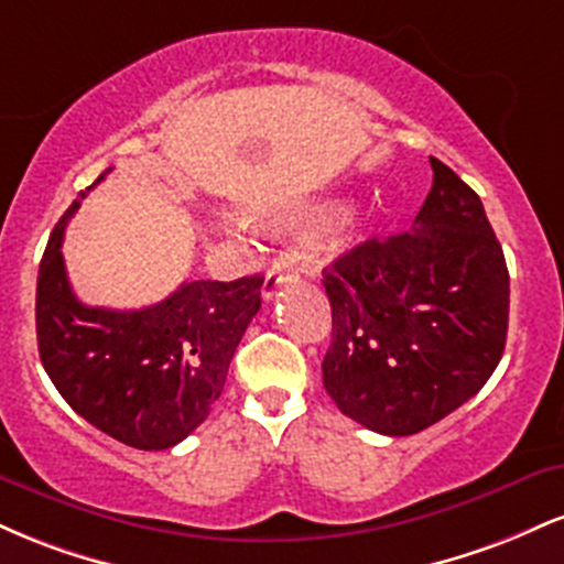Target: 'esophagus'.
Returning a JSON list of instances; mask_svg holds the SVG:
<instances>
[{
  "mask_svg": "<svg viewBox=\"0 0 564 564\" xmlns=\"http://www.w3.org/2000/svg\"><path fill=\"white\" fill-rule=\"evenodd\" d=\"M291 281V264L289 260H278L273 268L268 270V275H264V283H262V296L264 302H270L275 296V291L283 286V283Z\"/></svg>",
  "mask_w": 564,
  "mask_h": 564,
  "instance_id": "34e87169",
  "label": "esophagus"
}]
</instances>
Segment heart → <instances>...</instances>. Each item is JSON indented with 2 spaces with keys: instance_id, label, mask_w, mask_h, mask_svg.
Wrapping results in <instances>:
<instances>
[{
  "instance_id": "heart-1",
  "label": "heart",
  "mask_w": 564,
  "mask_h": 564,
  "mask_svg": "<svg viewBox=\"0 0 564 564\" xmlns=\"http://www.w3.org/2000/svg\"><path fill=\"white\" fill-rule=\"evenodd\" d=\"M336 215H339V204H336V200H323V204H313L307 206V209L294 212V215H289L281 225L283 228H318V225L332 223ZM352 230H355V219H347V223L341 225L339 236H334L332 241L326 243L323 254L334 257L339 254V251H345L349 241H352Z\"/></svg>"
}]
</instances>
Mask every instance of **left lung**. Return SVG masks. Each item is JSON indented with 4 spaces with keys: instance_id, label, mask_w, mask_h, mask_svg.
<instances>
[{
    "instance_id": "left-lung-1",
    "label": "left lung",
    "mask_w": 564,
    "mask_h": 564,
    "mask_svg": "<svg viewBox=\"0 0 564 564\" xmlns=\"http://www.w3.org/2000/svg\"><path fill=\"white\" fill-rule=\"evenodd\" d=\"M413 232L366 241L323 270L332 347L323 387L379 435H416L482 390L507 345L509 270L482 200L430 159Z\"/></svg>"
}]
</instances>
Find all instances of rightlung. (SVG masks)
Here are the masks:
<instances>
[{
  "label": "right lung",
  "instance_id": "obj_1",
  "mask_svg": "<svg viewBox=\"0 0 564 564\" xmlns=\"http://www.w3.org/2000/svg\"><path fill=\"white\" fill-rule=\"evenodd\" d=\"M87 191L55 225L39 264V358L82 419L132 448L166 451L223 394L232 352L262 304L264 278L187 281L142 310L89 307L76 300L61 251L63 230Z\"/></svg>",
  "mask_w": 564,
  "mask_h": 564
}]
</instances>
